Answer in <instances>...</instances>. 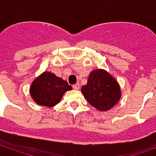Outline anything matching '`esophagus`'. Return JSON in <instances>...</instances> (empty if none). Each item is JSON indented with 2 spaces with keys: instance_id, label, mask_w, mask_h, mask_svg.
I'll list each match as a JSON object with an SVG mask.
<instances>
[{
  "instance_id": "esophagus-1",
  "label": "esophagus",
  "mask_w": 156,
  "mask_h": 156,
  "mask_svg": "<svg viewBox=\"0 0 156 156\" xmlns=\"http://www.w3.org/2000/svg\"><path fill=\"white\" fill-rule=\"evenodd\" d=\"M73 88L76 89V90H78L80 88V86H79V83H76V84L73 85Z\"/></svg>"
}]
</instances>
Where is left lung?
<instances>
[{"mask_svg": "<svg viewBox=\"0 0 156 156\" xmlns=\"http://www.w3.org/2000/svg\"><path fill=\"white\" fill-rule=\"evenodd\" d=\"M81 91L86 100L100 111L109 110L121 98L118 82L103 69H96L90 73L87 84L82 87Z\"/></svg>", "mask_w": 156, "mask_h": 156, "instance_id": "8db88e82", "label": "left lung"}]
</instances>
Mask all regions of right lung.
<instances>
[{"instance_id": "1", "label": "right lung", "mask_w": 156, "mask_h": 156, "mask_svg": "<svg viewBox=\"0 0 156 156\" xmlns=\"http://www.w3.org/2000/svg\"><path fill=\"white\" fill-rule=\"evenodd\" d=\"M71 89L67 81L52 73L44 72L32 82L30 94L37 105L52 107L60 102L66 92Z\"/></svg>"}]
</instances>
